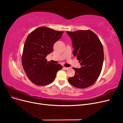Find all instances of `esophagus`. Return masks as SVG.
<instances>
[{
    "label": "esophagus",
    "instance_id": "34e87169",
    "mask_svg": "<svg viewBox=\"0 0 123 123\" xmlns=\"http://www.w3.org/2000/svg\"><path fill=\"white\" fill-rule=\"evenodd\" d=\"M63 69H65V70H68V69H69V68H67V67H63Z\"/></svg>",
    "mask_w": 123,
    "mask_h": 123
}]
</instances>
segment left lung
<instances>
[{
  "instance_id": "1",
  "label": "left lung",
  "mask_w": 123,
  "mask_h": 123,
  "mask_svg": "<svg viewBox=\"0 0 123 123\" xmlns=\"http://www.w3.org/2000/svg\"><path fill=\"white\" fill-rule=\"evenodd\" d=\"M72 42L73 54L79 61L81 68H73L75 72L68 79L74 87L84 89L93 84L99 77L104 62V50L100 40L91 30L66 32Z\"/></svg>"
}]
</instances>
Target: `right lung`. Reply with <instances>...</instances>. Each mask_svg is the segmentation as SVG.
Listing matches in <instances>:
<instances>
[{
    "mask_svg": "<svg viewBox=\"0 0 123 123\" xmlns=\"http://www.w3.org/2000/svg\"><path fill=\"white\" fill-rule=\"evenodd\" d=\"M63 32L40 27L33 31L25 42L22 55V65L29 79L38 86L52 83L58 70L59 64L47 62L46 57L53 51L55 42L61 38Z\"/></svg>",
    "mask_w": 123,
    "mask_h": 123,
    "instance_id": "right-lung-1",
    "label": "right lung"
}]
</instances>
